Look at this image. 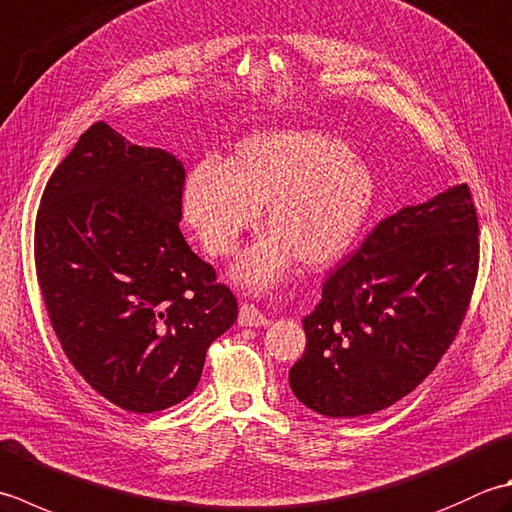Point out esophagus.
I'll use <instances>...</instances> for the list:
<instances>
[{
    "mask_svg": "<svg viewBox=\"0 0 512 512\" xmlns=\"http://www.w3.org/2000/svg\"><path fill=\"white\" fill-rule=\"evenodd\" d=\"M270 324L268 317L262 313V310L255 308L253 304H242L239 306V326H266Z\"/></svg>",
    "mask_w": 512,
    "mask_h": 512,
    "instance_id": "34e87169",
    "label": "esophagus"
}]
</instances>
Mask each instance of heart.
<instances>
[{
	"instance_id": "heart-1",
	"label": "heart",
	"mask_w": 512,
	"mask_h": 512,
	"mask_svg": "<svg viewBox=\"0 0 512 512\" xmlns=\"http://www.w3.org/2000/svg\"><path fill=\"white\" fill-rule=\"evenodd\" d=\"M375 199L368 166L335 135L308 128L257 130L239 139L226 162L206 159L188 170L182 208L210 255L235 253L264 208L268 233L244 250L233 279L266 290L299 259L328 268L362 230Z\"/></svg>"
}]
</instances>
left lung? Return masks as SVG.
Instances as JSON below:
<instances>
[{"mask_svg": "<svg viewBox=\"0 0 512 512\" xmlns=\"http://www.w3.org/2000/svg\"><path fill=\"white\" fill-rule=\"evenodd\" d=\"M477 233L466 184L379 222L304 317L308 344L288 373L299 402L326 417H362L413 393L464 322Z\"/></svg>", "mask_w": 512, "mask_h": 512, "instance_id": "8db88e82", "label": "left lung"}]
</instances>
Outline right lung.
Returning a JSON list of instances; mask_svg holds the SVG:
<instances>
[{"instance_id": "add662e5", "label": "right lung", "mask_w": 512, "mask_h": 512, "mask_svg": "<svg viewBox=\"0 0 512 512\" xmlns=\"http://www.w3.org/2000/svg\"><path fill=\"white\" fill-rule=\"evenodd\" d=\"M184 166L106 122L79 137L44 188L37 282L68 362L128 413L193 393L237 299L179 230Z\"/></svg>"}]
</instances>
